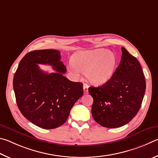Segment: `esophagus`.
<instances>
[{"mask_svg":"<svg viewBox=\"0 0 158 158\" xmlns=\"http://www.w3.org/2000/svg\"><path fill=\"white\" fill-rule=\"evenodd\" d=\"M88 89H89V85L86 83H84L83 84V90H84L85 94L88 93Z\"/></svg>","mask_w":158,"mask_h":158,"instance_id":"obj_1","label":"esophagus"}]
</instances>
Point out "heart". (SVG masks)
I'll list each match as a JSON object with an SVG mask.
<instances>
[{"label": "heart", "instance_id": "heart-1", "mask_svg": "<svg viewBox=\"0 0 158 158\" xmlns=\"http://www.w3.org/2000/svg\"><path fill=\"white\" fill-rule=\"evenodd\" d=\"M73 65L70 71L76 77L80 72L86 73L89 81L95 85L108 82L114 73L117 59L112 52L103 48L82 51L75 53L72 58Z\"/></svg>", "mask_w": 158, "mask_h": 158}]
</instances>
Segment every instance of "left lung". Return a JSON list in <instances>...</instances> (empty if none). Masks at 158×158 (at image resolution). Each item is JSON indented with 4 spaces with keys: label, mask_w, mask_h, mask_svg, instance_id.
<instances>
[{
    "label": "left lung",
    "mask_w": 158,
    "mask_h": 158,
    "mask_svg": "<svg viewBox=\"0 0 158 158\" xmlns=\"http://www.w3.org/2000/svg\"><path fill=\"white\" fill-rule=\"evenodd\" d=\"M119 65L111 79L101 87H90L94 102L92 114L96 123L114 128L130 122L139 111L146 90L139 61L121 48Z\"/></svg>",
    "instance_id": "1"
}]
</instances>
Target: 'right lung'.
Here are the masks:
<instances>
[{
    "instance_id": "1",
    "label": "right lung",
    "mask_w": 158,
    "mask_h": 158,
    "mask_svg": "<svg viewBox=\"0 0 158 158\" xmlns=\"http://www.w3.org/2000/svg\"><path fill=\"white\" fill-rule=\"evenodd\" d=\"M60 58L57 50L31 51L22 58L14 76L19 110L30 122L44 129L56 128L64 123L73 105L83 94L82 82L64 76L66 69ZM38 63L51 65L57 72L46 73Z\"/></svg>"
}]
</instances>
